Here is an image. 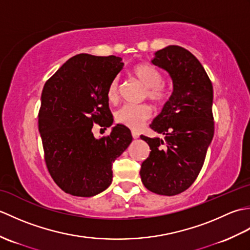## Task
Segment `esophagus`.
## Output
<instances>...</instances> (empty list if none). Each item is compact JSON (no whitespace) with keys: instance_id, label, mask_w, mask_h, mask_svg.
Returning a JSON list of instances; mask_svg holds the SVG:
<instances>
[{"instance_id":"obj_1","label":"esophagus","mask_w":250,"mask_h":250,"mask_svg":"<svg viewBox=\"0 0 250 250\" xmlns=\"http://www.w3.org/2000/svg\"><path fill=\"white\" fill-rule=\"evenodd\" d=\"M132 136H133V139H139V137H140L139 132L133 130V131H132Z\"/></svg>"}]
</instances>
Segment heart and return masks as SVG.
Here are the masks:
<instances>
[{"mask_svg": "<svg viewBox=\"0 0 250 250\" xmlns=\"http://www.w3.org/2000/svg\"><path fill=\"white\" fill-rule=\"evenodd\" d=\"M132 75L145 87L144 99H149L158 106L166 104L171 98L172 91L166 83L163 75L158 68L146 63H140L132 68ZM107 99L110 103H117L120 99V84L117 78L113 79L107 87ZM152 116V107L149 104L125 105L116 111L117 124L128 126L130 129H140Z\"/></svg>", "mask_w": 250, "mask_h": 250, "instance_id": "b5f03b06", "label": "heart"}]
</instances>
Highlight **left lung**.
I'll return each instance as SVG.
<instances>
[{
    "label": "left lung",
    "mask_w": 250,
    "mask_h": 250,
    "mask_svg": "<svg viewBox=\"0 0 250 250\" xmlns=\"http://www.w3.org/2000/svg\"><path fill=\"white\" fill-rule=\"evenodd\" d=\"M167 71L174 91L150 128L164 140L142 135L150 153L141 166V178L151 192L176 195L200 174L214 136L213 84L200 61L180 46L158 50L151 61Z\"/></svg>",
    "instance_id": "obj_1"
}]
</instances>
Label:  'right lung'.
I'll return each mask as SVG.
<instances>
[{
    "label": "right lung",
    "instance_id": "1",
    "mask_svg": "<svg viewBox=\"0 0 250 250\" xmlns=\"http://www.w3.org/2000/svg\"><path fill=\"white\" fill-rule=\"evenodd\" d=\"M122 68L119 57L81 54L45 83L39 110L44 160L66 193L88 198L104 191L113 180L114 161L131 144V131L122 125L99 140L92 133L94 125L113 124L106 92Z\"/></svg>",
    "mask_w": 250,
    "mask_h": 250
}]
</instances>
